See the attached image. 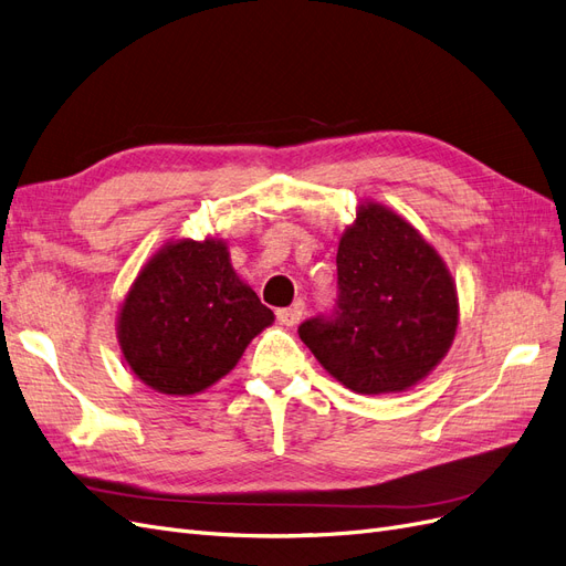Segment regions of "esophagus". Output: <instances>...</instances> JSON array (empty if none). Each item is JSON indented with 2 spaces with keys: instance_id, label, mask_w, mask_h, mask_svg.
I'll use <instances>...</instances> for the list:
<instances>
[{
  "instance_id": "obj_1",
  "label": "esophagus",
  "mask_w": 566,
  "mask_h": 566,
  "mask_svg": "<svg viewBox=\"0 0 566 566\" xmlns=\"http://www.w3.org/2000/svg\"><path fill=\"white\" fill-rule=\"evenodd\" d=\"M302 306H285V310H279L276 312V318L283 323V325H297L302 321Z\"/></svg>"
}]
</instances>
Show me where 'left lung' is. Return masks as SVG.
Listing matches in <instances>:
<instances>
[{"label": "left lung", "mask_w": 566, "mask_h": 566, "mask_svg": "<svg viewBox=\"0 0 566 566\" xmlns=\"http://www.w3.org/2000/svg\"><path fill=\"white\" fill-rule=\"evenodd\" d=\"M455 325V285L437 250L406 219L368 202L339 238L333 312L297 333L352 391L389 394L413 387L447 356Z\"/></svg>", "instance_id": "1"}]
</instances>
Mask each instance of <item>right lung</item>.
<instances>
[{
	"label": "right lung",
	"mask_w": 566,
	"mask_h": 566,
	"mask_svg": "<svg viewBox=\"0 0 566 566\" xmlns=\"http://www.w3.org/2000/svg\"><path fill=\"white\" fill-rule=\"evenodd\" d=\"M271 323L273 312L235 276L227 245L208 238L153 256L119 312L117 339L142 382L188 397L224 378Z\"/></svg>",
	"instance_id": "right-lung-1"
}]
</instances>
